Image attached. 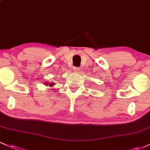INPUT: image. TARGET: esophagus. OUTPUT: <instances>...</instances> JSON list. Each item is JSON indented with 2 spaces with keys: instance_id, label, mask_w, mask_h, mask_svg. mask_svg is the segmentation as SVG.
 Returning a JSON list of instances; mask_svg holds the SVG:
<instances>
[{
  "instance_id": "obj_1",
  "label": "esophagus",
  "mask_w": 150,
  "mask_h": 150,
  "mask_svg": "<svg viewBox=\"0 0 150 150\" xmlns=\"http://www.w3.org/2000/svg\"><path fill=\"white\" fill-rule=\"evenodd\" d=\"M74 71H75V73H78V72L80 71V69H79L78 68H74Z\"/></svg>"
}]
</instances>
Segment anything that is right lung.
<instances>
[{"label": "right lung", "mask_w": 150, "mask_h": 150, "mask_svg": "<svg viewBox=\"0 0 150 150\" xmlns=\"http://www.w3.org/2000/svg\"><path fill=\"white\" fill-rule=\"evenodd\" d=\"M45 85L46 86H48L49 85V87H53V86L55 85V83H53V82H45Z\"/></svg>", "instance_id": "add662e5"}]
</instances>
